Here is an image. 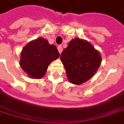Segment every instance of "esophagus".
Listing matches in <instances>:
<instances>
[{"label": "esophagus", "instance_id": "obj_1", "mask_svg": "<svg viewBox=\"0 0 124 124\" xmlns=\"http://www.w3.org/2000/svg\"><path fill=\"white\" fill-rule=\"evenodd\" d=\"M58 52H59L60 54L62 53V51H63V47H62V46H61V45H58Z\"/></svg>", "mask_w": 124, "mask_h": 124}]
</instances>
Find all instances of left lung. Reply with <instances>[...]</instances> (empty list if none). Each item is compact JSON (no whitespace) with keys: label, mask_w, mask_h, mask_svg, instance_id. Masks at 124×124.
Here are the masks:
<instances>
[{"label":"left lung","mask_w":124,"mask_h":124,"mask_svg":"<svg viewBox=\"0 0 124 124\" xmlns=\"http://www.w3.org/2000/svg\"><path fill=\"white\" fill-rule=\"evenodd\" d=\"M69 81L80 85L95 74L101 62L100 53L88 41L75 38L61 55Z\"/></svg>","instance_id":"1"}]
</instances>
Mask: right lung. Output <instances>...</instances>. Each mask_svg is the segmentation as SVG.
<instances>
[{
  "mask_svg": "<svg viewBox=\"0 0 124 124\" xmlns=\"http://www.w3.org/2000/svg\"><path fill=\"white\" fill-rule=\"evenodd\" d=\"M59 56L55 45L50 44L46 39L39 37L23 47L20 65L30 77L40 79L44 76L50 63Z\"/></svg>",
  "mask_w": 124,
  "mask_h": 124,
  "instance_id": "1",
  "label": "right lung"
}]
</instances>
